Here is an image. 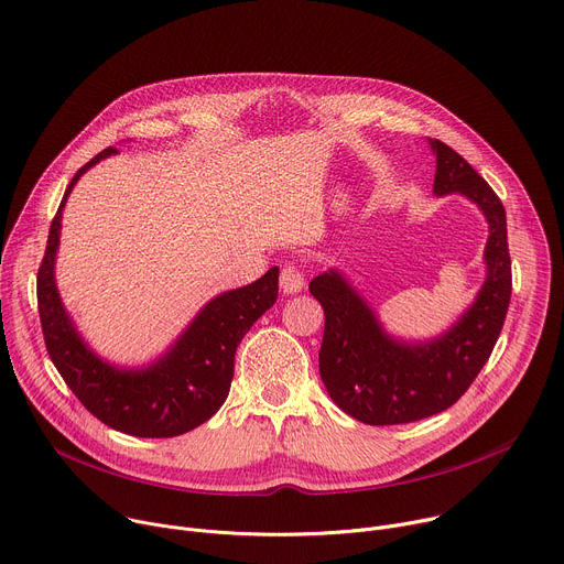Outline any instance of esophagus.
I'll list each match as a JSON object with an SVG mask.
<instances>
[{"instance_id": "1", "label": "esophagus", "mask_w": 564, "mask_h": 564, "mask_svg": "<svg viewBox=\"0 0 564 564\" xmlns=\"http://www.w3.org/2000/svg\"><path fill=\"white\" fill-rule=\"evenodd\" d=\"M302 286H304V278H302L300 269H297V267H293V264L284 267V269H282V273H280V289L289 295V293H297V291H302Z\"/></svg>"}]
</instances>
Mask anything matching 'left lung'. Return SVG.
Masks as SVG:
<instances>
[{"mask_svg": "<svg viewBox=\"0 0 564 564\" xmlns=\"http://www.w3.org/2000/svg\"><path fill=\"white\" fill-rule=\"evenodd\" d=\"M436 156L434 195H462L488 224L486 280L475 302L444 334L403 340L386 332L377 311L338 271L308 282L325 308L321 379L334 403L367 425L410 423L448 410L486 365L511 302L507 213L492 187L446 143L427 139Z\"/></svg>", "mask_w": 564, "mask_h": 564, "instance_id": "left-lung-1", "label": "left lung"}]
</instances>
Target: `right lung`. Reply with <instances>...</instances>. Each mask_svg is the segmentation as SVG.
Listing matches in <instances>:
<instances>
[{"label": "right lung", "instance_id": "add662e5", "mask_svg": "<svg viewBox=\"0 0 564 564\" xmlns=\"http://www.w3.org/2000/svg\"><path fill=\"white\" fill-rule=\"evenodd\" d=\"M107 148L85 163L51 221L46 253L37 271V308L46 351L78 401L105 425L145 440H163L191 432L208 421L226 401L235 351L246 332L278 300L273 267L253 284L224 291L202 306L181 336L152 362L120 367L100 358L80 336L55 284V258L62 230V210L80 176L107 156Z\"/></svg>", "mask_w": 564, "mask_h": 564}]
</instances>
